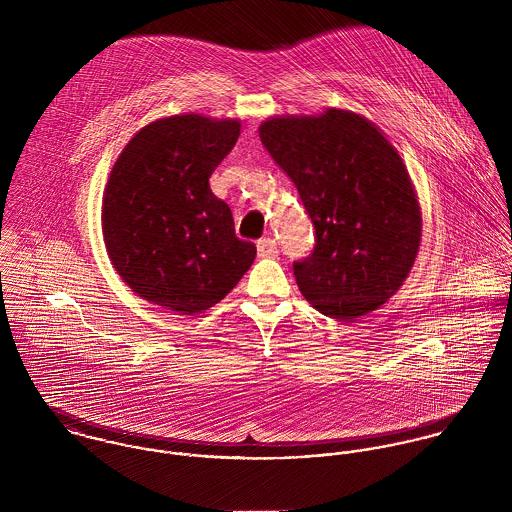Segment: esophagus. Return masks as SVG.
<instances>
[{
	"label": "esophagus",
	"instance_id": "1",
	"mask_svg": "<svg viewBox=\"0 0 512 512\" xmlns=\"http://www.w3.org/2000/svg\"><path fill=\"white\" fill-rule=\"evenodd\" d=\"M256 248H258L260 258H276L278 256V244L274 238H260Z\"/></svg>",
	"mask_w": 512,
	"mask_h": 512
}]
</instances>
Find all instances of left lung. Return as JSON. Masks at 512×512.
<instances>
[{
  "instance_id": "8db88e82",
  "label": "left lung",
  "mask_w": 512,
  "mask_h": 512,
  "mask_svg": "<svg viewBox=\"0 0 512 512\" xmlns=\"http://www.w3.org/2000/svg\"><path fill=\"white\" fill-rule=\"evenodd\" d=\"M260 140L315 228L313 252L293 262L299 292L339 321L378 309L408 278L422 236L418 197L398 151L372 122L337 108L270 118Z\"/></svg>"
}]
</instances>
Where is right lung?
Returning <instances> with one entry per match:
<instances>
[{
	"mask_svg": "<svg viewBox=\"0 0 512 512\" xmlns=\"http://www.w3.org/2000/svg\"><path fill=\"white\" fill-rule=\"evenodd\" d=\"M238 136V120L183 114L147 124L124 147L104 189L102 234L132 292L193 315L248 272L256 246L236 238L209 185Z\"/></svg>",
	"mask_w": 512,
	"mask_h": 512,
	"instance_id": "obj_1",
	"label": "right lung"
}]
</instances>
